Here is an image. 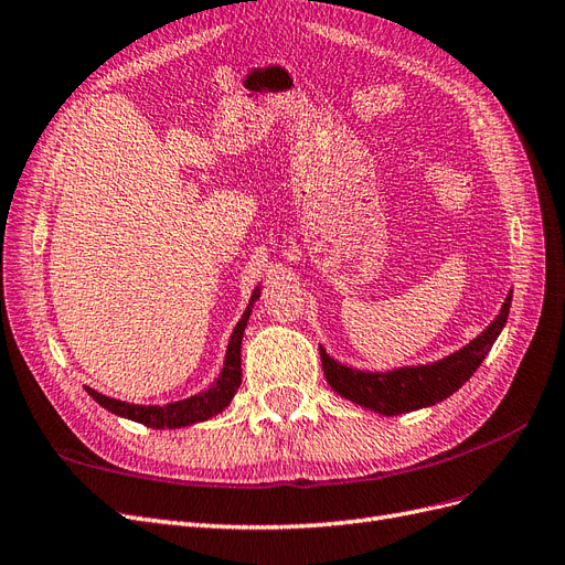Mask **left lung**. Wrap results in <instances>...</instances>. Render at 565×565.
I'll return each mask as SVG.
<instances>
[{
    "label": "left lung",
    "instance_id": "1",
    "mask_svg": "<svg viewBox=\"0 0 565 565\" xmlns=\"http://www.w3.org/2000/svg\"><path fill=\"white\" fill-rule=\"evenodd\" d=\"M509 306L511 292L507 295L498 318H494L481 334L471 339L467 347L440 358L436 363L405 365L388 372H365L341 365L320 347L322 372L324 377H328V384L341 398L386 417L405 415L419 407L436 405L452 396L457 388H461V384H465L478 370V365L483 363V358L492 349L494 339L500 337L502 328L507 324Z\"/></svg>",
    "mask_w": 565,
    "mask_h": 565
}]
</instances>
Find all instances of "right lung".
Here are the masks:
<instances>
[{
  "label": "right lung",
  "mask_w": 565,
  "mask_h": 565,
  "mask_svg": "<svg viewBox=\"0 0 565 565\" xmlns=\"http://www.w3.org/2000/svg\"><path fill=\"white\" fill-rule=\"evenodd\" d=\"M259 297H262V289L256 287L243 318L237 320L235 330L231 334L224 367H221L218 377L210 384V388L195 393V396L185 398V401L167 403V405H134V403H125L117 398H108V396H104V393H98L89 386H84V388H87L89 396L100 407L110 409L113 415L146 424V426H150V429H181V426H191V424H198V422L210 419L218 413H224V409L231 405L235 391L243 384V367H241L243 334L247 328V320L252 316V306Z\"/></svg>",
  "instance_id": "obj_1"
}]
</instances>
